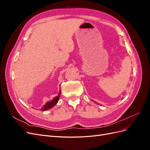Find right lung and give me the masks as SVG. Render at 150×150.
Here are the masks:
<instances>
[{
    "label": "right lung",
    "mask_w": 150,
    "mask_h": 150,
    "mask_svg": "<svg viewBox=\"0 0 150 150\" xmlns=\"http://www.w3.org/2000/svg\"><path fill=\"white\" fill-rule=\"evenodd\" d=\"M60 94H61V91L59 92V93L58 96H57L56 97L54 98V99H52V101H49V102H47L45 105L44 106V107H42V110L43 111H46V110H49V109L52 108L54 106H55L56 104H57L59 99V97H60Z\"/></svg>",
    "instance_id": "1"
}]
</instances>
